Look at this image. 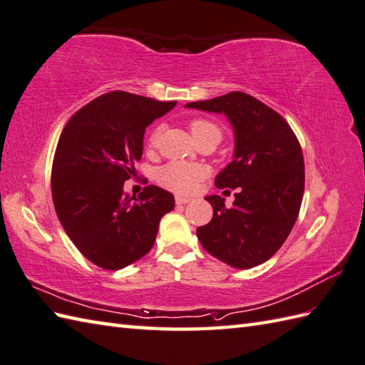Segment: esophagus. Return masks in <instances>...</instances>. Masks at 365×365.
Returning a JSON list of instances; mask_svg holds the SVG:
<instances>
[{"instance_id":"34e87169","label":"esophagus","mask_w":365,"mask_h":365,"mask_svg":"<svg viewBox=\"0 0 365 365\" xmlns=\"http://www.w3.org/2000/svg\"><path fill=\"white\" fill-rule=\"evenodd\" d=\"M175 202H177L178 205L188 204V202H191V197H187V196H175Z\"/></svg>"}]
</instances>
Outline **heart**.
Listing matches in <instances>:
<instances>
[{"instance_id":"1","label":"heart","mask_w":365,"mask_h":365,"mask_svg":"<svg viewBox=\"0 0 365 365\" xmlns=\"http://www.w3.org/2000/svg\"><path fill=\"white\" fill-rule=\"evenodd\" d=\"M191 133L192 136L202 135V133H215L216 136H221L220 128L215 125V123L204 120V119H197L191 122ZM160 135V128H155L150 138H149V144L155 145L157 144V139ZM205 177V169L200 165H195V163H183V161H173L168 163L166 166H163L157 178L158 182L163 185V187L175 191V192H187L195 191L199 182Z\"/></svg>"}]
</instances>
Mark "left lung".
I'll return each instance as SVG.
<instances>
[{"label": "left lung", "mask_w": 365, "mask_h": 365, "mask_svg": "<svg viewBox=\"0 0 365 365\" xmlns=\"http://www.w3.org/2000/svg\"><path fill=\"white\" fill-rule=\"evenodd\" d=\"M185 108L224 114L234 128V158L215 177L237 190L234 205L207 196L213 218L197 227L200 245L227 265L247 269L273 257L292 232L304 192V158L282 115L245 92L191 102Z\"/></svg>", "instance_id": "1"}]
</instances>
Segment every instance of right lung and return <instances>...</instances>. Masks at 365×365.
<instances>
[{
	"mask_svg": "<svg viewBox=\"0 0 365 365\" xmlns=\"http://www.w3.org/2000/svg\"><path fill=\"white\" fill-rule=\"evenodd\" d=\"M177 102L113 91L67 122L53 160L51 195L61 226L78 251L105 269H122L152 250L174 196L155 185L130 196L145 128Z\"/></svg>",
	"mask_w": 365,
	"mask_h": 365,
	"instance_id": "1",
	"label": "right lung"
}]
</instances>
